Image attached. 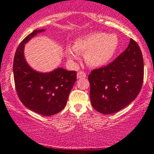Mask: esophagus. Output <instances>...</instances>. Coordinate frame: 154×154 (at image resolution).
<instances>
[{
  "instance_id": "1",
  "label": "esophagus",
  "mask_w": 154,
  "mask_h": 154,
  "mask_svg": "<svg viewBox=\"0 0 154 154\" xmlns=\"http://www.w3.org/2000/svg\"><path fill=\"white\" fill-rule=\"evenodd\" d=\"M86 77V75H85V73L84 72H79L78 73H77V78L78 79H81V78H85Z\"/></svg>"
}]
</instances>
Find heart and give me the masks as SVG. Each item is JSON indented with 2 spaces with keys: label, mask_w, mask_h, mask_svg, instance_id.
Instances as JSON below:
<instances>
[{
  "label": "heart",
  "mask_w": 154,
  "mask_h": 154,
  "mask_svg": "<svg viewBox=\"0 0 154 154\" xmlns=\"http://www.w3.org/2000/svg\"><path fill=\"white\" fill-rule=\"evenodd\" d=\"M119 46V38L115 34L92 32L79 38L74 46H68L65 53L72 61L76 60L80 53H85L87 64L92 67H102L113 58Z\"/></svg>",
  "instance_id": "obj_1"
}]
</instances>
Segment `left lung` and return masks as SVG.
<instances>
[{"mask_svg": "<svg viewBox=\"0 0 154 154\" xmlns=\"http://www.w3.org/2000/svg\"><path fill=\"white\" fill-rule=\"evenodd\" d=\"M91 104L100 113H115L137 98L143 82L141 50L132 38L127 48L107 66L89 75Z\"/></svg>", "mask_w": 154, "mask_h": 154, "instance_id": "1", "label": "left lung"}]
</instances>
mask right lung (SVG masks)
Returning <instances> with one entry per match:
<instances>
[{
	"label": "right lung",
	"instance_id": "1",
	"mask_svg": "<svg viewBox=\"0 0 154 154\" xmlns=\"http://www.w3.org/2000/svg\"><path fill=\"white\" fill-rule=\"evenodd\" d=\"M45 29L35 30L16 50L13 72L16 91L23 104L42 116H52L65 108L71 89L76 81V72L57 68L49 72L34 70L25 60L24 45Z\"/></svg>",
	"mask_w": 154,
	"mask_h": 154
}]
</instances>
